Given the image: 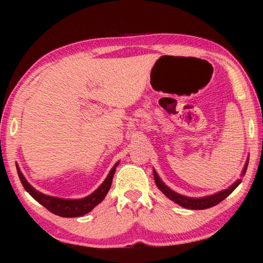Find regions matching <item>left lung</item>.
<instances>
[{"mask_svg": "<svg viewBox=\"0 0 263 263\" xmlns=\"http://www.w3.org/2000/svg\"><path fill=\"white\" fill-rule=\"evenodd\" d=\"M248 163H249V160L246 161V165H244L243 171H242V174H240V176L246 175ZM153 176H154V182H156L157 186L159 188L160 192L167 197V199L174 201V202L179 204V206L188 208V210H206V208H211V207L215 206V204H218L219 202H221L222 200L226 199V197H228L230 194H231L233 190H235L237 186L240 184V182H242V179L240 178L237 179V181L233 183L232 185H230L228 189H224V190H221V192L212 194V195L203 196V197H189V196L182 195V194L176 193L172 189L168 188V186L165 184L163 181H161L160 177L158 176L157 171L154 170V168H153Z\"/></svg>", "mask_w": 263, "mask_h": 263, "instance_id": "obj_1", "label": "left lung"}]
</instances>
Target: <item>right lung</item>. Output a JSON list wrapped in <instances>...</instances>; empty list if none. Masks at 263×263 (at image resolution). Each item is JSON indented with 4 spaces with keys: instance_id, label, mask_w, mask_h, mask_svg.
Returning a JSON list of instances; mask_svg holds the SVG:
<instances>
[{
    "instance_id": "1",
    "label": "right lung",
    "mask_w": 263,
    "mask_h": 263,
    "mask_svg": "<svg viewBox=\"0 0 263 263\" xmlns=\"http://www.w3.org/2000/svg\"><path fill=\"white\" fill-rule=\"evenodd\" d=\"M120 164V161H117L114 165V167L111 168L109 175L106 176V178L104 179V182L97 188L95 192L89 195L82 197V199H61V197H55L45 195L38 190H35L30 183L27 182V179L24 177L23 172L20 171L19 166H16L17 175L21 183H23L24 188L30 195L33 197L35 201H38L42 206H44L46 210H49L51 213L60 215V217L64 218H74V217H81V215L87 214L88 212H91L97 204H99L104 200V197L106 196L107 192L110 190L111 183H112L114 174L116 171V167Z\"/></svg>"
}]
</instances>
